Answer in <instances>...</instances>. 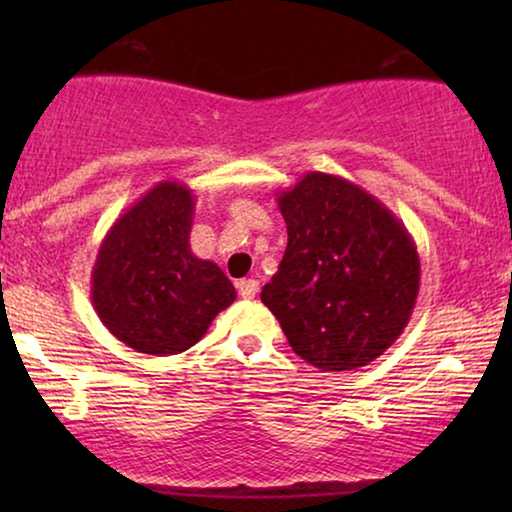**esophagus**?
I'll return each instance as SVG.
<instances>
[{
    "label": "esophagus",
    "instance_id": "obj_1",
    "mask_svg": "<svg viewBox=\"0 0 512 512\" xmlns=\"http://www.w3.org/2000/svg\"><path fill=\"white\" fill-rule=\"evenodd\" d=\"M237 291L244 300H251L258 293V279H242V282H237Z\"/></svg>",
    "mask_w": 512,
    "mask_h": 512
}]
</instances>
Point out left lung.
<instances>
[{
    "label": "left lung",
    "instance_id": "obj_1",
    "mask_svg": "<svg viewBox=\"0 0 512 512\" xmlns=\"http://www.w3.org/2000/svg\"><path fill=\"white\" fill-rule=\"evenodd\" d=\"M284 258L261 300L300 359L326 373L382 356L419 293L417 244L375 195L338 174L307 172L279 193Z\"/></svg>",
    "mask_w": 512,
    "mask_h": 512
}]
</instances>
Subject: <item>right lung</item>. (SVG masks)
Wrapping results in <instances>:
<instances>
[{
  "label": "right lung",
  "instance_id": "add662e5",
  "mask_svg": "<svg viewBox=\"0 0 512 512\" xmlns=\"http://www.w3.org/2000/svg\"><path fill=\"white\" fill-rule=\"evenodd\" d=\"M193 212L191 188L160 181L118 216L97 251L90 275L97 317L142 354L186 352L237 298L219 265L191 251Z\"/></svg>",
  "mask_w": 512,
  "mask_h": 512
}]
</instances>
